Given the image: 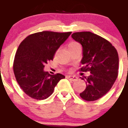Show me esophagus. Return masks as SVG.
I'll return each instance as SVG.
<instances>
[{"mask_svg": "<svg viewBox=\"0 0 128 128\" xmlns=\"http://www.w3.org/2000/svg\"><path fill=\"white\" fill-rule=\"evenodd\" d=\"M66 78L68 79L69 80L71 81H76L78 79V77L76 76H72V75H66Z\"/></svg>", "mask_w": 128, "mask_h": 128, "instance_id": "obj_1", "label": "esophagus"}]
</instances>
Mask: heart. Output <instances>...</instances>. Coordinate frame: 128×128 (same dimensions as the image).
Listing matches in <instances>:
<instances>
[{
	"mask_svg": "<svg viewBox=\"0 0 128 128\" xmlns=\"http://www.w3.org/2000/svg\"><path fill=\"white\" fill-rule=\"evenodd\" d=\"M76 45H79V44L75 42H70L69 44H68V47H70V46H76Z\"/></svg>",
	"mask_w": 128,
	"mask_h": 128,
	"instance_id": "b5f03b06",
	"label": "heart"
}]
</instances>
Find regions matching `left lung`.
Returning <instances> with one entry per match:
<instances>
[{
	"mask_svg": "<svg viewBox=\"0 0 128 128\" xmlns=\"http://www.w3.org/2000/svg\"><path fill=\"white\" fill-rule=\"evenodd\" d=\"M71 37L82 46L81 70L90 72L82 78L86 87L80 95L88 102L97 100L110 90L117 78L118 53L108 40L91 32H77Z\"/></svg>",
	"mask_w": 128,
	"mask_h": 128,
	"instance_id": "obj_1",
	"label": "left lung"
}]
</instances>
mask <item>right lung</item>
I'll return each mask as SVG.
<instances>
[{
  "mask_svg": "<svg viewBox=\"0 0 128 128\" xmlns=\"http://www.w3.org/2000/svg\"><path fill=\"white\" fill-rule=\"evenodd\" d=\"M71 32H42L27 36L19 45L14 62L17 82L28 96L42 100L52 94L59 81L65 78L60 73L50 75L44 65L53 60L59 47Z\"/></svg>",
  "mask_w": 128,
  "mask_h": 128,
  "instance_id": "1",
  "label": "right lung"
}]
</instances>
